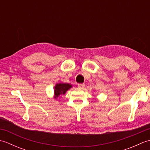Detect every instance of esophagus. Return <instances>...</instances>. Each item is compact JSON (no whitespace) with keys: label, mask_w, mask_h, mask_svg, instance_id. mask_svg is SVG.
Here are the masks:
<instances>
[{"label":"esophagus","mask_w":150,"mask_h":150,"mask_svg":"<svg viewBox=\"0 0 150 150\" xmlns=\"http://www.w3.org/2000/svg\"><path fill=\"white\" fill-rule=\"evenodd\" d=\"M84 86H85V84H78V88H79V89L84 88Z\"/></svg>","instance_id":"1"}]
</instances>
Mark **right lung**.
Listing matches in <instances>:
<instances>
[{"mask_svg": "<svg viewBox=\"0 0 150 150\" xmlns=\"http://www.w3.org/2000/svg\"><path fill=\"white\" fill-rule=\"evenodd\" d=\"M71 87V85L67 83L57 84L55 86V90H54V91H55V98H57L59 95L65 94L66 91H68Z\"/></svg>", "mask_w": 150, "mask_h": 150, "instance_id": "1", "label": "right lung"}]
</instances>
